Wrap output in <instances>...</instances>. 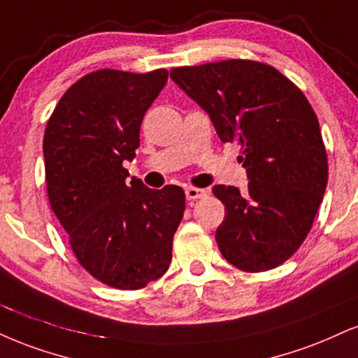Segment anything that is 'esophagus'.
<instances>
[{
    "instance_id": "esophagus-1",
    "label": "esophagus",
    "mask_w": 358,
    "mask_h": 358,
    "mask_svg": "<svg viewBox=\"0 0 358 358\" xmlns=\"http://www.w3.org/2000/svg\"><path fill=\"white\" fill-rule=\"evenodd\" d=\"M185 195H187V200H198V198H203L206 195V190H203V188L188 187L185 190Z\"/></svg>"
}]
</instances>
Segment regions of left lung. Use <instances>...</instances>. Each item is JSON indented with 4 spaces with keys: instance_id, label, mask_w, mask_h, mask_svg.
<instances>
[{
    "instance_id": "obj_1",
    "label": "left lung",
    "mask_w": 358,
    "mask_h": 358,
    "mask_svg": "<svg viewBox=\"0 0 358 358\" xmlns=\"http://www.w3.org/2000/svg\"><path fill=\"white\" fill-rule=\"evenodd\" d=\"M171 80L208 113L223 143L242 148L248 190L215 185L225 205L218 248L243 272H265L303 243L322 203L329 165L315 111L278 70L225 59L170 71Z\"/></svg>"
}]
</instances>
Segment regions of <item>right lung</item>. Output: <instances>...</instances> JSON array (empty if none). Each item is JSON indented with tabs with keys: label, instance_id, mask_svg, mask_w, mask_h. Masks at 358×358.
Here are the masks:
<instances>
[{
	"label": "right lung",
	"instance_id": "right-lung-1",
	"mask_svg": "<svg viewBox=\"0 0 358 358\" xmlns=\"http://www.w3.org/2000/svg\"><path fill=\"white\" fill-rule=\"evenodd\" d=\"M168 71L98 70L66 90L43 140L51 210L66 230L81 266L105 285L138 290L171 262L185 192L128 180L146 110Z\"/></svg>",
	"mask_w": 358,
	"mask_h": 358
}]
</instances>
